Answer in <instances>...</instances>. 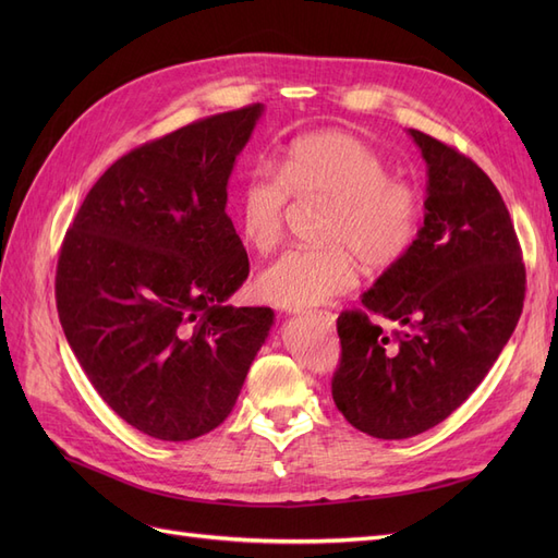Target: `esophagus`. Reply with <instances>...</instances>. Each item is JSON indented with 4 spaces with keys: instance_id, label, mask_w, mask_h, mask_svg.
Segmentation results:
<instances>
[{
    "instance_id": "esophagus-1",
    "label": "esophagus",
    "mask_w": 558,
    "mask_h": 558,
    "mask_svg": "<svg viewBox=\"0 0 558 558\" xmlns=\"http://www.w3.org/2000/svg\"><path fill=\"white\" fill-rule=\"evenodd\" d=\"M314 316H318L320 320H326L328 326H332V324H335V316H332L330 312H314Z\"/></svg>"
}]
</instances>
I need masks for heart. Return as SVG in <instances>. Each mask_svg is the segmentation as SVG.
Instances as JSON below:
<instances>
[{
  "mask_svg": "<svg viewBox=\"0 0 558 558\" xmlns=\"http://www.w3.org/2000/svg\"><path fill=\"white\" fill-rule=\"evenodd\" d=\"M291 193L332 207L328 248H291L258 275L260 295L283 310L324 305L365 272H384L412 251L424 199L408 181L391 179L386 160L353 134L328 130L295 140L281 158V174L253 167L238 191L242 238L256 251L275 248Z\"/></svg>",
  "mask_w": 558,
  "mask_h": 558,
  "instance_id": "1",
  "label": "heart"
}]
</instances>
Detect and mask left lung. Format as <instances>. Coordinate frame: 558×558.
I'll return each mask as SVG.
<instances>
[{"label":"left lung","instance_id":"obj_1","mask_svg":"<svg viewBox=\"0 0 558 558\" xmlns=\"http://www.w3.org/2000/svg\"><path fill=\"white\" fill-rule=\"evenodd\" d=\"M426 160V214L412 251L337 318L332 400L353 428L404 440L470 398L512 337L526 269L508 207L480 167L410 130ZM393 319L388 336L372 318Z\"/></svg>","mask_w":558,"mask_h":558}]
</instances>
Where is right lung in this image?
Here are the masks:
<instances>
[{
  "mask_svg": "<svg viewBox=\"0 0 558 558\" xmlns=\"http://www.w3.org/2000/svg\"><path fill=\"white\" fill-rule=\"evenodd\" d=\"M263 105L202 118L116 160L66 230L60 324L130 426L183 442L221 426L275 312L226 300L248 277L228 179Z\"/></svg>",
  "mask_w": 558,
  "mask_h": 558,
  "instance_id": "obj_1",
  "label": "right lung"
}]
</instances>
